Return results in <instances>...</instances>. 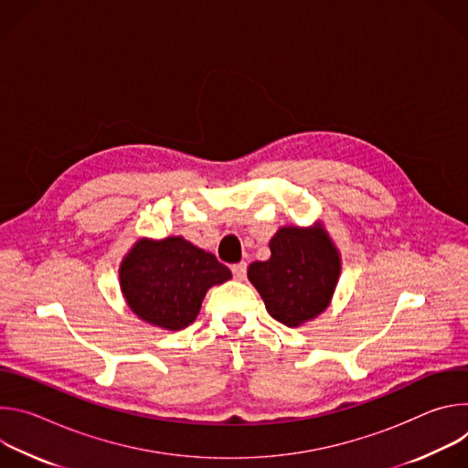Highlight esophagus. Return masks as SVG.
Returning a JSON list of instances; mask_svg holds the SVG:
<instances>
[{"mask_svg":"<svg viewBox=\"0 0 468 468\" xmlns=\"http://www.w3.org/2000/svg\"><path fill=\"white\" fill-rule=\"evenodd\" d=\"M246 271H248V264L242 261V262H237L231 266V272H233V278L242 282L246 278Z\"/></svg>","mask_w":468,"mask_h":468,"instance_id":"1","label":"esophagus"}]
</instances>
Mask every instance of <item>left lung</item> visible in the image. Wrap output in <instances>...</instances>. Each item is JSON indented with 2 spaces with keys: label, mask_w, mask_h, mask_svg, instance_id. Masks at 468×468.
<instances>
[{
  "label": "left lung",
  "mask_w": 468,
  "mask_h": 468,
  "mask_svg": "<svg viewBox=\"0 0 468 468\" xmlns=\"http://www.w3.org/2000/svg\"><path fill=\"white\" fill-rule=\"evenodd\" d=\"M271 251L269 261H255L248 269L266 311L289 327L318 316L341 274V259L327 233L322 228H282Z\"/></svg>",
  "instance_id": "obj_1"
}]
</instances>
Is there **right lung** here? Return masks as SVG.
I'll return each instance as SVG.
<instances>
[{
	"instance_id": "add662e5",
	"label": "right lung",
	"mask_w": 468,
	"mask_h": 468,
	"mask_svg": "<svg viewBox=\"0 0 468 468\" xmlns=\"http://www.w3.org/2000/svg\"><path fill=\"white\" fill-rule=\"evenodd\" d=\"M231 278L213 253L181 237L139 240L120 266L122 292L139 318L183 329L194 322L206 292Z\"/></svg>"
}]
</instances>
